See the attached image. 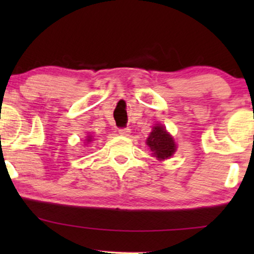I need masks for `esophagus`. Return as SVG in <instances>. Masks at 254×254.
Masks as SVG:
<instances>
[{
    "label": "esophagus",
    "mask_w": 254,
    "mask_h": 254,
    "mask_svg": "<svg viewBox=\"0 0 254 254\" xmlns=\"http://www.w3.org/2000/svg\"><path fill=\"white\" fill-rule=\"evenodd\" d=\"M118 132H119V135H121V136H129L131 131H130L129 127H123V129H119Z\"/></svg>",
    "instance_id": "34e87169"
}]
</instances>
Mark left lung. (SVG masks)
Instances as JSON below:
<instances>
[{
  "instance_id": "left-lung-1",
  "label": "left lung",
  "mask_w": 254,
  "mask_h": 254,
  "mask_svg": "<svg viewBox=\"0 0 254 254\" xmlns=\"http://www.w3.org/2000/svg\"><path fill=\"white\" fill-rule=\"evenodd\" d=\"M147 145L153 151V156L157 160L170 159L177 150L173 137L166 131L161 124H156L147 138Z\"/></svg>"
}]
</instances>
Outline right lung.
Masks as SVG:
<instances>
[{"label":"right lung","mask_w":254,"mask_h":254,"mask_svg":"<svg viewBox=\"0 0 254 254\" xmlns=\"http://www.w3.org/2000/svg\"><path fill=\"white\" fill-rule=\"evenodd\" d=\"M86 141H87V143H89V142H92V136H87L86 137Z\"/></svg>","instance_id":"obj_1"}]
</instances>
